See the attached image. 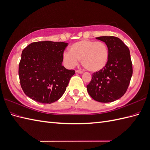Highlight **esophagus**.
Returning <instances> with one entry per match:
<instances>
[{
    "instance_id": "obj_1",
    "label": "esophagus",
    "mask_w": 150,
    "mask_h": 150,
    "mask_svg": "<svg viewBox=\"0 0 150 150\" xmlns=\"http://www.w3.org/2000/svg\"><path fill=\"white\" fill-rule=\"evenodd\" d=\"M76 74H83V71H81V70H76V71H75Z\"/></svg>"
}]
</instances>
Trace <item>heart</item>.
I'll use <instances>...</instances> for the list:
<instances>
[{
  "mask_svg": "<svg viewBox=\"0 0 150 150\" xmlns=\"http://www.w3.org/2000/svg\"><path fill=\"white\" fill-rule=\"evenodd\" d=\"M69 52H64L63 61L69 67H74L81 61L82 66L91 72H98L106 67L109 50L103 41L83 40L72 44Z\"/></svg>",
  "mask_w": 150,
  "mask_h": 150,
  "instance_id": "1",
  "label": "heart"
}]
</instances>
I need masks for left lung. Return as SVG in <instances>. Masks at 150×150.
<instances>
[{
	"label": "left lung",
	"mask_w": 150,
	"mask_h": 150,
	"mask_svg": "<svg viewBox=\"0 0 150 150\" xmlns=\"http://www.w3.org/2000/svg\"><path fill=\"white\" fill-rule=\"evenodd\" d=\"M96 39L103 41L109 50L106 67L94 73L87 86L91 98L99 102H112L126 93L133 73L129 48L120 38L100 36Z\"/></svg>",
	"instance_id": "1"
}]
</instances>
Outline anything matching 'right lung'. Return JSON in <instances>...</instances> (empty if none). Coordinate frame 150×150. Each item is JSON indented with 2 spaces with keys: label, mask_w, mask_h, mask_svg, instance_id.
Here are the masks:
<instances>
[{
  "label": "right lung",
  "mask_w": 150,
  "mask_h": 150,
  "mask_svg": "<svg viewBox=\"0 0 150 150\" xmlns=\"http://www.w3.org/2000/svg\"><path fill=\"white\" fill-rule=\"evenodd\" d=\"M68 43L50 41L30 43L22 51L18 75L24 93L36 102L52 103L58 100L75 74L62 65Z\"/></svg>",
  "instance_id": "right-lung-1"
}]
</instances>
